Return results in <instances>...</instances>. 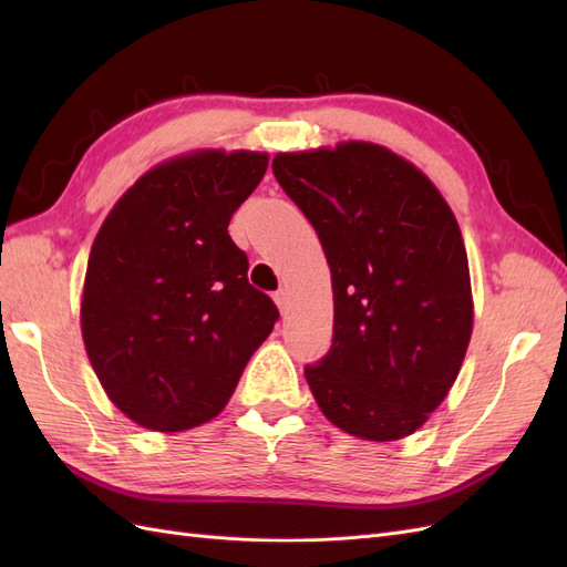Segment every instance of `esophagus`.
<instances>
[{
	"label": "esophagus",
	"mask_w": 567,
	"mask_h": 567,
	"mask_svg": "<svg viewBox=\"0 0 567 567\" xmlns=\"http://www.w3.org/2000/svg\"><path fill=\"white\" fill-rule=\"evenodd\" d=\"M274 300H277L281 315H288V290H286V288H279L277 293H274Z\"/></svg>",
	"instance_id": "34e87169"
}]
</instances>
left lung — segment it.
<instances>
[{
    "instance_id": "left-lung-1",
    "label": "left lung",
    "mask_w": 567,
    "mask_h": 567,
    "mask_svg": "<svg viewBox=\"0 0 567 567\" xmlns=\"http://www.w3.org/2000/svg\"><path fill=\"white\" fill-rule=\"evenodd\" d=\"M274 177L310 219L333 284V340L305 379L323 416L390 442L454 385L473 331L468 257L447 200L379 144L279 153Z\"/></svg>"
}]
</instances>
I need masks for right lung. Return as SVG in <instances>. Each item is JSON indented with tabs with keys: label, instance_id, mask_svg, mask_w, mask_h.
<instances>
[{
	"label": "right lung",
	"instance_id": "right-lung-1",
	"mask_svg": "<svg viewBox=\"0 0 567 567\" xmlns=\"http://www.w3.org/2000/svg\"><path fill=\"white\" fill-rule=\"evenodd\" d=\"M267 153L198 151L153 167L99 229L82 338L111 402L148 431L215 419L279 319L248 284L227 231L262 182Z\"/></svg>",
	"mask_w": 567,
	"mask_h": 567
}]
</instances>
